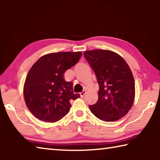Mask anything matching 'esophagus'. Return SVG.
<instances>
[{"instance_id":"1","label":"esophagus","mask_w":160,"mask_h":160,"mask_svg":"<svg viewBox=\"0 0 160 160\" xmlns=\"http://www.w3.org/2000/svg\"><path fill=\"white\" fill-rule=\"evenodd\" d=\"M85 94H86V91H83L82 93H80V96L82 98H83V96H85Z\"/></svg>"}]
</instances>
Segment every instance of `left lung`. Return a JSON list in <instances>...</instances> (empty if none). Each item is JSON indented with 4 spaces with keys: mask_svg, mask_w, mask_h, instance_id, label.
<instances>
[{
    "mask_svg": "<svg viewBox=\"0 0 160 160\" xmlns=\"http://www.w3.org/2000/svg\"><path fill=\"white\" fill-rule=\"evenodd\" d=\"M84 57L96 74L98 100L91 112L104 122H114L128 113L135 98V82L122 57L108 50L85 51Z\"/></svg>",
    "mask_w": 160,
    "mask_h": 160,
    "instance_id": "obj_1",
    "label": "left lung"
}]
</instances>
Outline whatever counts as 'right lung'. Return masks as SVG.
Wrapping results in <instances>:
<instances>
[{"label": "right lung", "mask_w": 160, "mask_h": 160, "mask_svg": "<svg viewBox=\"0 0 160 160\" xmlns=\"http://www.w3.org/2000/svg\"><path fill=\"white\" fill-rule=\"evenodd\" d=\"M82 52H52L33 64L24 86L25 103L33 116L47 122H58L70 110L71 100L80 97L73 92V83L64 74L77 64Z\"/></svg>", "instance_id": "1"}]
</instances>
